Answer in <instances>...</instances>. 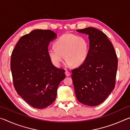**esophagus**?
Wrapping results in <instances>:
<instances>
[{
	"label": "esophagus",
	"instance_id": "esophagus-1",
	"mask_svg": "<svg viewBox=\"0 0 130 130\" xmlns=\"http://www.w3.org/2000/svg\"><path fill=\"white\" fill-rule=\"evenodd\" d=\"M65 73V75L67 76H69L70 75V73L69 72H68V70H66Z\"/></svg>",
	"mask_w": 130,
	"mask_h": 130
}]
</instances>
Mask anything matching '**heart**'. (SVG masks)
I'll return each instance as SVG.
<instances>
[{
  "label": "heart",
  "instance_id": "obj_1",
  "mask_svg": "<svg viewBox=\"0 0 130 130\" xmlns=\"http://www.w3.org/2000/svg\"><path fill=\"white\" fill-rule=\"evenodd\" d=\"M54 49L48 51V56L56 67H60L63 58L68 67L78 66L86 61L89 53V42L84 36L78 34H64L53 44Z\"/></svg>",
  "mask_w": 130,
  "mask_h": 130
}]
</instances>
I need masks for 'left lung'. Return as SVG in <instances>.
I'll list each match as a JSON object with an SVG mask.
<instances>
[{
  "label": "left lung",
  "mask_w": 130,
  "mask_h": 130,
  "mask_svg": "<svg viewBox=\"0 0 130 130\" xmlns=\"http://www.w3.org/2000/svg\"><path fill=\"white\" fill-rule=\"evenodd\" d=\"M88 34L89 49L86 61L72 70V78L77 99L89 106L103 103L115 86L118 58L106 35L91 27L77 30Z\"/></svg>",
  "instance_id": "8db88e82"
}]
</instances>
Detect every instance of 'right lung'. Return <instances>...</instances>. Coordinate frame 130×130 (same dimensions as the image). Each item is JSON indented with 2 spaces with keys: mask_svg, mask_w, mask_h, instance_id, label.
<instances>
[{
  "mask_svg": "<svg viewBox=\"0 0 130 130\" xmlns=\"http://www.w3.org/2000/svg\"><path fill=\"white\" fill-rule=\"evenodd\" d=\"M56 38L50 30H34L22 37L12 50L10 67L15 89L35 108H45L54 102L57 88L65 77V70L54 67L48 56L50 41Z\"/></svg>",
  "mask_w": 130,
  "mask_h": 130,
  "instance_id": "right-lung-1",
  "label": "right lung"
}]
</instances>
